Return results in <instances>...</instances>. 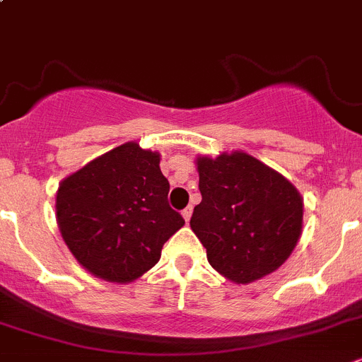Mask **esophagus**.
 Returning a JSON list of instances; mask_svg holds the SVG:
<instances>
[{
	"mask_svg": "<svg viewBox=\"0 0 362 362\" xmlns=\"http://www.w3.org/2000/svg\"><path fill=\"white\" fill-rule=\"evenodd\" d=\"M191 214H192V207H185L184 211H182V216H184L185 221H189V219H191Z\"/></svg>",
	"mask_w": 362,
	"mask_h": 362,
	"instance_id": "1",
	"label": "esophagus"
}]
</instances>
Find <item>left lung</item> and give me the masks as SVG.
Returning a JSON list of instances; mask_svg holds the SVG:
<instances>
[{"label":"left lung","instance_id":"left-lung-1","mask_svg":"<svg viewBox=\"0 0 362 362\" xmlns=\"http://www.w3.org/2000/svg\"><path fill=\"white\" fill-rule=\"evenodd\" d=\"M198 173L202 202L191 228L212 268L232 282L250 284L282 266L302 232L298 191L243 151L200 157Z\"/></svg>","mask_w":362,"mask_h":362}]
</instances>
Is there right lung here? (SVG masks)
Returning <instances> with one entry per match:
<instances>
[{
	"label": "right lung",
	"mask_w": 362,
	"mask_h": 362,
	"mask_svg": "<svg viewBox=\"0 0 362 362\" xmlns=\"http://www.w3.org/2000/svg\"><path fill=\"white\" fill-rule=\"evenodd\" d=\"M160 155L127 143L67 177L57 192L60 234L76 261L109 282L153 268L164 243L184 227L168 202Z\"/></svg>",
	"instance_id": "add662e5"
}]
</instances>
